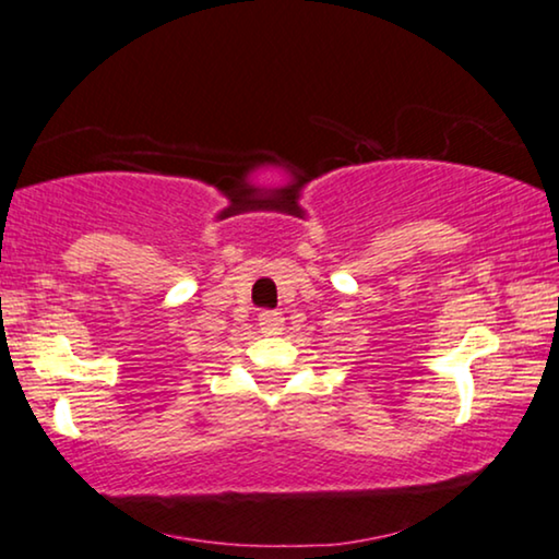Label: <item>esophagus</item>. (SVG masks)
<instances>
[{
	"instance_id": "34e87169",
	"label": "esophagus",
	"mask_w": 559,
	"mask_h": 559,
	"mask_svg": "<svg viewBox=\"0 0 559 559\" xmlns=\"http://www.w3.org/2000/svg\"><path fill=\"white\" fill-rule=\"evenodd\" d=\"M258 324L265 334H278L284 330V317H281V311H260Z\"/></svg>"
}]
</instances>
